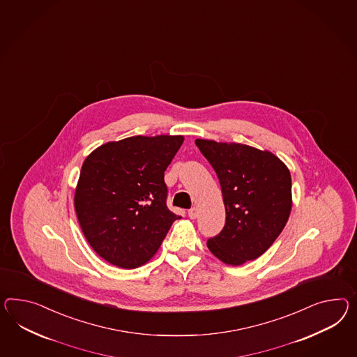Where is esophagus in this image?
Here are the masks:
<instances>
[{"instance_id": "1", "label": "esophagus", "mask_w": 357, "mask_h": 357, "mask_svg": "<svg viewBox=\"0 0 357 357\" xmlns=\"http://www.w3.org/2000/svg\"><path fill=\"white\" fill-rule=\"evenodd\" d=\"M189 218L192 220L197 219L198 218V208L192 207V210H189Z\"/></svg>"}]
</instances>
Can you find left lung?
I'll use <instances>...</instances> for the list:
<instances>
[{"mask_svg": "<svg viewBox=\"0 0 357 357\" xmlns=\"http://www.w3.org/2000/svg\"><path fill=\"white\" fill-rule=\"evenodd\" d=\"M195 145L219 177L227 219L219 236L207 241L225 264H245L273 245L289 220L291 174L269 150L237 142L197 138Z\"/></svg>", "mask_w": 357, "mask_h": 357, "instance_id": "left-lung-1", "label": "left lung"}]
</instances>
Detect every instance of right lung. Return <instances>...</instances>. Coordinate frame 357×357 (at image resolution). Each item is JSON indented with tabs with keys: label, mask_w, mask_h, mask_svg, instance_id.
Returning a JSON list of instances; mask_svg holds the SVG:
<instances>
[{
	"label": "right lung",
	"mask_w": 357,
	"mask_h": 357,
	"mask_svg": "<svg viewBox=\"0 0 357 357\" xmlns=\"http://www.w3.org/2000/svg\"><path fill=\"white\" fill-rule=\"evenodd\" d=\"M183 136H133L93 150L82 163L75 211L93 250L133 269L155 255L180 216L167 208L165 171Z\"/></svg>",
	"instance_id": "1"
}]
</instances>
